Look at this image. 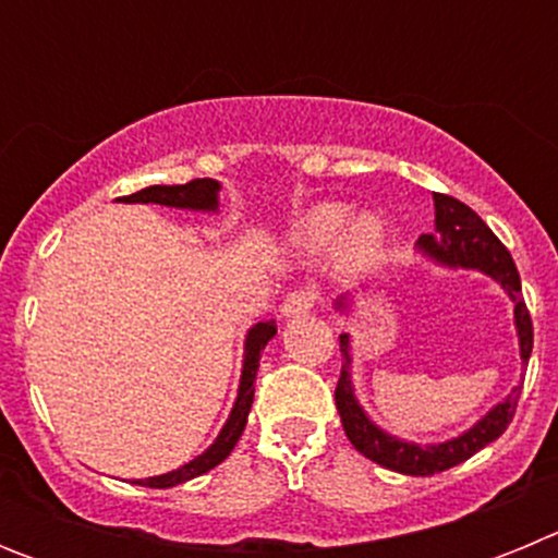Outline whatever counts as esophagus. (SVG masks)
Returning <instances> with one entry per match:
<instances>
[{
	"mask_svg": "<svg viewBox=\"0 0 558 558\" xmlns=\"http://www.w3.org/2000/svg\"><path fill=\"white\" fill-rule=\"evenodd\" d=\"M315 304L313 290H293L288 293V299L282 302V315L284 318H299V315H307Z\"/></svg>",
	"mask_w": 558,
	"mask_h": 558,
	"instance_id": "34e87169",
	"label": "esophagus"
}]
</instances>
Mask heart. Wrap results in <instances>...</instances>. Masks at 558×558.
<instances>
[{"mask_svg":"<svg viewBox=\"0 0 558 558\" xmlns=\"http://www.w3.org/2000/svg\"><path fill=\"white\" fill-rule=\"evenodd\" d=\"M304 254H324L335 245V259L347 270H368L379 263L388 243V226L377 211L349 218L347 206L322 204L310 209L293 229Z\"/></svg>","mask_w":558,"mask_h":558,"instance_id":"heart-1","label":"heart"}]
</instances>
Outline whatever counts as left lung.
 Listing matches in <instances>:
<instances>
[{
	"instance_id": "obj_1",
	"label": "left lung",
	"mask_w": 558,
	"mask_h": 558,
	"mask_svg": "<svg viewBox=\"0 0 558 558\" xmlns=\"http://www.w3.org/2000/svg\"><path fill=\"white\" fill-rule=\"evenodd\" d=\"M433 206H436V231L433 234L418 236V251L433 259L441 268H466L481 270V274L492 276L514 302V327L517 340H520V357L522 363H529L531 349H534V327H531V315L525 302H522L520 274L514 268V259L506 251V245L495 236V231L477 218L475 211L461 201L433 192ZM349 293L340 295L335 302V310L349 313ZM340 352H343V366H340L338 388H335V405L340 413V425L347 430V438L354 445V450L363 452L368 461L386 466V470L402 472V475H436L445 472L456 463L466 461L492 445L502 430L509 427L514 418L517 399H520V388L514 386L511 393L502 402H497L483 418H477L470 430H463L461 436L438 441V445H416V441H405L383 427H377L366 411L360 408L357 397H354L352 386V338L347 332L340 335Z\"/></svg>"
}]
</instances>
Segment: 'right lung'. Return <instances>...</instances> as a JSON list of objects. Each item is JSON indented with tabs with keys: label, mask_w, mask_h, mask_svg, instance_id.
Masks as SVG:
<instances>
[{
	"label": "right lung",
	"mask_w": 558,
	"mask_h": 558,
	"mask_svg": "<svg viewBox=\"0 0 558 558\" xmlns=\"http://www.w3.org/2000/svg\"><path fill=\"white\" fill-rule=\"evenodd\" d=\"M218 192L220 184L215 179H195L190 184H156L145 186V190L125 195V198H117L122 204H159V206H172V209H192V211H218ZM276 335L274 322H259L248 329L245 335V354H243V374H240V388H236L234 408H231L229 418H226L223 430L218 433V438L211 441V447H206L198 458H192L190 463L179 466V470L165 472V475H153L145 481H136L142 486H150V489H170V486H179V483L192 481V477L204 475V472L215 470L218 463H223L231 456L234 445L240 441L245 430V422H248L251 402H254V379L256 368H259V357H263V349L268 347V340Z\"/></svg>",
	"instance_id": "right-lung-1"
}]
</instances>
